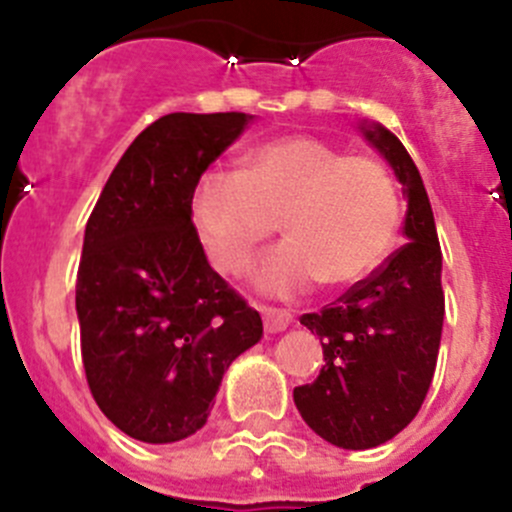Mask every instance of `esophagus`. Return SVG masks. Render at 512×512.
Wrapping results in <instances>:
<instances>
[{
    "mask_svg": "<svg viewBox=\"0 0 512 512\" xmlns=\"http://www.w3.org/2000/svg\"><path fill=\"white\" fill-rule=\"evenodd\" d=\"M261 318H264V328L269 333H279L292 323V315L287 310H279V307H261Z\"/></svg>",
    "mask_w": 512,
    "mask_h": 512,
    "instance_id": "esophagus-1",
    "label": "esophagus"
}]
</instances>
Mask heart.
I'll return each mask as SVG.
<instances>
[{"label":"heart","instance_id":"heart-1","mask_svg":"<svg viewBox=\"0 0 512 512\" xmlns=\"http://www.w3.org/2000/svg\"><path fill=\"white\" fill-rule=\"evenodd\" d=\"M189 217L207 261L238 274L277 230L287 241L253 266V284L289 297L323 279L346 287L372 274L395 241L400 192L379 161L348 156L315 135H284L253 148L243 169H207Z\"/></svg>","mask_w":512,"mask_h":512}]
</instances>
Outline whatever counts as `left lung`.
<instances>
[{"mask_svg": "<svg viewBox=\"0 0 512 512\" xmlns=\"http://www.w3.org/2000/svg\"><path fill=\"white\" fill-rule=\"evenodd\" d=\"M408 194L405 238L379 269L300 323L323 343L325 366L295 387L312 431L341 449H374L418 415L436 372L443 328L441 246L418 166L395 133L361 125Z\"/></svg>", "mask_w": 512, "mask_h": 512, "instance_id": "1", "label": "left lung"}]
</instances>
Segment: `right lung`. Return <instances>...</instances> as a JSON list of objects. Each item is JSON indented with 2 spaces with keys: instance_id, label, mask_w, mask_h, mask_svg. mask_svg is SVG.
<instances>
[{
  "instance_id": "right-lung-1",
  "label": "right lung",
  "mask_w": 512,
  "mask_h": 512,
  "mask_svg": "<svg viewBox=\"0 0 512 512\" xmlns=\"http://www.w3.org/2000/svg\"><path fill=\"white\" fill-rule=\"evenodd\" d=\"M246 112H171L122 153L87 220L76 315L94 402L146 443L207 423L223 374L264 336L261 315L202 251L189 197Z\"/></svg>"
}]
</instances>
